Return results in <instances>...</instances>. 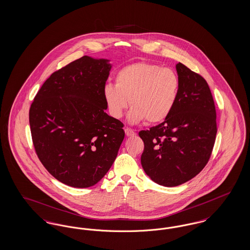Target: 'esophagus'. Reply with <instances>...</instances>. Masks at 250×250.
Returning a JSON list of instances; mask_svg holds the SVG:
<instances>
[{"mask_svg":"<svg viewBox=\"0 0 250 250\" xmlns=\"http://www.w3.org/2000/svg\"><path fill=\"white\" fill-rule=\"evenodd\" d=\"M125 135H126L127 137H133V136L136 135L135 131L133 130V129H130V128H125Z\"/></svg>","mask_w":250,"mask_h":250,"instance_id":"obj_1","label":"esophagus"}]
</instances>
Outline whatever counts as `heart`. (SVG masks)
Returning <instances> with one entry per match:
<instances>
[{"label": "heart", "instance_id": "1", "mask_svg": "<svg viewBox=\"0 0 250 250\" xmlns=\"http://www.w3.org/2000/svg\"><path fill=\"white\" fill-rule=\"evenodd\" d=\"M180 81L175 72L150 62H134L117 72L115 84L107 83L103 95L110 114L119 119L129 105L130 123L166 120L176 105Z\"/></svg>", "mask_w": 250, "mask_h": 250}]
</instances>
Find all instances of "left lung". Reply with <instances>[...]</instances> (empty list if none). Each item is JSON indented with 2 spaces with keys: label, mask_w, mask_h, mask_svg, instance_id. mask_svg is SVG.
Masks as SVG:
<instances>
[{
  "label": "left lung",
  "mask_w": 250,
  "mask_h": 250,
  "mask_svg": "<svg viewBox=\"0 0 250 250\" xmlns=\"http://www.w3.org/2000/svg\"><path fill=\"white\" fill-rule=\"evenodd\" d=\"M176 105L163 123L139 135L144 143L141 162L155 183L177 187L199 174L207 164L216 136L213 95L201 75L178 62Z\"/></svg>",
  "instance_id": "8db88e82"
}]
</instances>
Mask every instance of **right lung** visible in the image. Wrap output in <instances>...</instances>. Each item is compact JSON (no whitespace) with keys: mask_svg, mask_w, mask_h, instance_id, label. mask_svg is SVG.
Here are the masks:
<instances>
[{"mask_svg":"<svg viewBox=\"0 0 250 250\" xmlns=\"http://www.w3.org/2000/svg\"><path fill=\"white\" fill-rule=\"evenodd\" d=\"M110 69L109 60H76L50 75L30 107L36 155L72 188H90L103 178L125 138L123 123L106 113L103 90Z\"/></svg>","mask_w":250,"mask_h":250,"instance_id":"1","label":"right lung"}]
</instances>
